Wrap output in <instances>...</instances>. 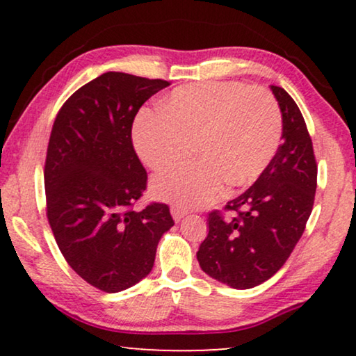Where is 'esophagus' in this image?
Here are the masks:
<instances>
[{"instance_id": "obj_1", "label": "esophagus", "mask_w": 356, "mask_h": 356, "mask_svg": "<svg viewBox=\"0 0 356 356\" xmlns=\"http://www.w3.org/2000/svg\"><path fill=\"white\" fill-rule=\"evenodd\" d=\"M172 216L175 222H179L184 216H188V211H184L181 207H172Z\"/></svg>"}]
</instances>
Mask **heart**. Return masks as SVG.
<instances>
[{"label":"heart","mask_w":356,"mask_h":356,"mask_svg":"<svg viewBox=\"0 0 356 356\" xmlns=\"http://www.w3.org/2000/svg\"><path fill=\"white\" fill-rule=\"evenodd\" d=\"M282 116L274 97L243 82H206L175 89L162 111H143L133 129L134 147L160 172L193 154L201 160L159 175L152 191L181 207H201L228 183L243 188L264 172L277 152Z\"/></svg>","instance_id":"b5f03b06"}]
</instances>
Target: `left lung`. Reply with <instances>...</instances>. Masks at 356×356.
<instances>
[{"label":"left lung","mask_w":356,"mask_h":356,"mask_svg":"<svg viewBox=\"0 0 356 356\" xmlns=\"http://www.w3.org/2000/svg\"><path fill=\"white\" fill-rule=\"evenodd\" d=\"M282 111V144L261 177L241 196L209 213V233L197 251L201 269L232 289L270 279L303 235L318 186L313 140L298 105L270 86Z\"/></svg>","instance_id":"1"}]
</instances>
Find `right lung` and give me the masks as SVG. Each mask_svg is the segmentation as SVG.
<instances>
[{"label":"right lung","instance_id":"right-lung-1","mask_svg":"<svg viewBox=\"0 0 356 356\" xmlns=\"http://www.w3.org/2000/svg\"><path fill=\"white\" fill-rule=\"evenodd\" d=\"M167 86L105 72L77 89L53 123L43 170L48 223L71 269L106 293L144 279L159 240L175 225L163 202L134 211L147 172L134 150L133 121Z\"/></svg>","mask_w":356,"mask_h":356}]
</instances>
